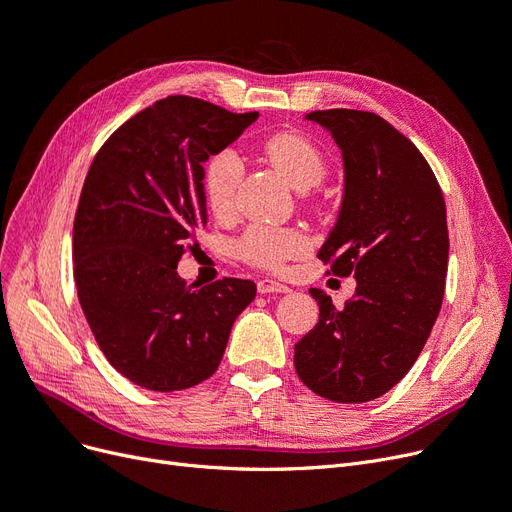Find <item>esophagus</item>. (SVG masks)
Instances as JSON below:
<instances>
[{
    "label": "esophagus",
    "mask_w": 512,
    "mask_h": 512,
    "mask_svg": "<svg viewBox=\"0 0 512 512\" xmlns=\"http://www.w3.org/2000/svg\"><path fill=\"white\" fill-rule=\"evenodd\" d=\"M257 291L261 295H268V293H289V287L282 285V282L270 280V278H263L257 282Z\"/></svg>",
    "instance_id": "obj_1"
}]
</instances>
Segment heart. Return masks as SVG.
Returning a JSON list of instances; mask_svg holds the SVG:
<instances>
[{
  "label": "heart",
  "instance_id": "b5f03b06",
  "mask_svg": "<svg viewBox=\"0 0 512 512\" xmlns=\"http://www.w3.org/2000/svg\"><path fill=\"white\" fill-rule=\"evenodd\" d=\"M263 147L274 166L299 192L318 185L327 175L323 151L299 132H278ZM242 173L244 164L236 149H221L206 160L202 187L206 204L213 213L221 215L230 211ZM306 249V236L295 230H285V227H251L236 244V251L244 261L263 270H280L289 259L301 255Z\"/></svg>",
  "mask_w": 512,
  "mask_h": 512
}]
</instances>
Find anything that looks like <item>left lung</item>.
I'll return each instance as SVG.
<instances>
[{"label": "left lung", "instance_id": "8db88e82", "mask_svg": "<svg viewBox=\"0 0 512 512\" xmlns=\"http://www.w3.org/2000/svg\"><path fill=\"white\" fill-rule=\"evenodd\" d=\"M344 158V198L318 259L354 276L337 310L310 289L318 323L295 344V371L335 403H365L399 384L439 316L449 257L447 213L437 177L407 137L369 111H312Z\"/></svg>", "mask_w": 512, "mask_h": 512}]
</instances>
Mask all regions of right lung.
I'll use <instances>...</instances> for the list:
<instances>
[{
    "mask_svg": "<svg viewBox=\"0 0 512 512\" xmlns=\"http://www.w3.org/2000/svg\"><path fill=\"white\" fill-rule=\"evenodd\" d=\"M259 118L194 97H166L105 141L73 221L75 287L107 361L145 390L211 377L255 282L196 289L177 274L206 223L202 164Z\"/></svg>",
    "mask_w": 512,
    "mask_h": 512,
    "instance_id": "right-lung-1",
    "label": "right lung"
}]
</instances>
